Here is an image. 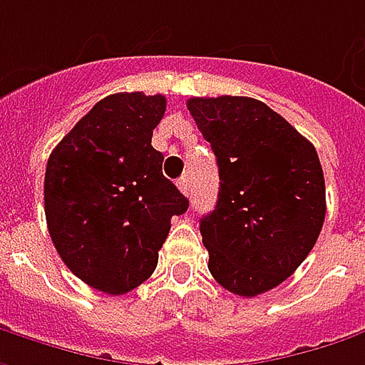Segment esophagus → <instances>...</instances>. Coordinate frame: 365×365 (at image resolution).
I'll return each mask as SVG.
<instances>
[{
  "label": "esophagus",
  "instance_id": "1",
  "mask_svg": "<svg viewBox=\"0 0 365 365\" xmlns=\"http://www.w3.org/2000/svg\"><path fill=\"white\" fill-rule=\"evenodd\" d=\"M178 187L182 190V194H190V190H192V183H190V175H182L180 178V182H178Z\"/></svg>",
  "mask_w": 365,
  "mask_h": 365
}]
</instances>
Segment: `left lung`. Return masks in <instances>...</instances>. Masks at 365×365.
I'll return each mask as SVG.
<instances>
[{
    "label": "left lung",
    "instance_id": "1",
    "mask_svg": "<svg viewBox=\"0 0 365 365\" xmlns=\"http://www.w3.org/2000/svg\"><path fill=\"white\" fill-rule=\"evenodd\" d=\"M187 110L218 163V202L200 220L208 269L229 292L257 296L292 276L323 229L317 149L269 106L243 96L192 98Z\"/></svg>",
    "mask_w": 365,
    "mask_h": 365
}]
</instances>
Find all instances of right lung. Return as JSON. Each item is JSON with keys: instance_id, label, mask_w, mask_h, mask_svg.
<instances>
[{"instance_id": "add662e5", "label": "right lung", "mask_w": 365, "mask_h": 365, "mask_svg": "<svg viewBox=\"0 0 365 365\" xmlns=\"http://www.w3.org/2000/svg\"><path fill=\"white\" fill-rule=\"evenodd\" d=\"M163 96L112 93L56 145L44 173V214L61 259L106 294L149 279L171 216L190 202L163 175L151 147L165 114Z\"/></svg>"}]
</instances>
